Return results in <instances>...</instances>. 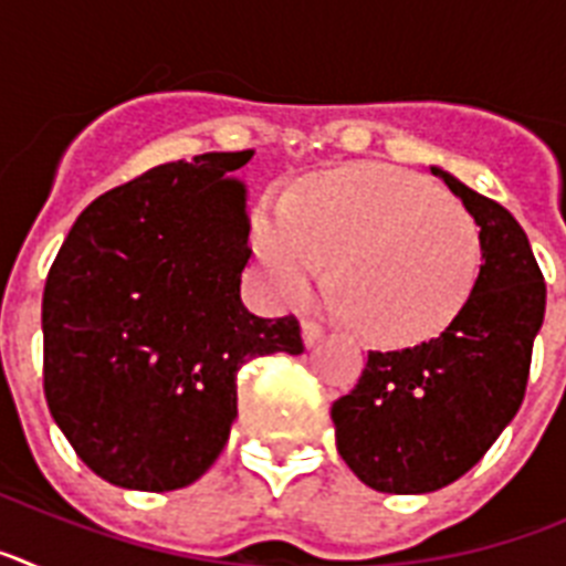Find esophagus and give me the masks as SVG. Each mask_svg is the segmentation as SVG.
I'll list each match as a JSON object with an SVG mask.
<instances>
[{
    "label": "esophagus",
    "instance_id": "esophagus-1",
    "mask_svg": "<svg viewBox=\"0 0 566 566\" xmlns=\"http://www.w3.org/2000/svg\"><path fill=\"white\" fill-rule=\"evenodd\" d=\"M300 332H303V343H306V348H312V345H317L319 339H323L326 328L319 326V323H314V319H303Z\"/></svg>",
    "mask_w": 566,
    "mask_h": 566
}]
</instances>
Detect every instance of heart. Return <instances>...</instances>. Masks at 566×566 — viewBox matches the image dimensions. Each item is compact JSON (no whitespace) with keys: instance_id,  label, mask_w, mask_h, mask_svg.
Instances as JSON below:
<instances>
[{"instance_id":"obj_1","label":"heart","mask_w":566,"mask_h":566,"mask_svg":"<svg viewBox=\"0 0 566 566\" xmlns=\"http://www.w3.org/2000/svg\"><path fill=\"white\" fill-rule=\"evenodd\" d=\"M254 249L274 294L303 303L326 280L359 332L385 345L433 337L476 283L479 227L431 181L385 164L319 178L254 214Z\"/></svg>"}]
</instances>
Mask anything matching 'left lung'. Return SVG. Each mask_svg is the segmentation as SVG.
Masks as SVG:
<instances>
[{
    "label": "left lung",
    "mask_w": 566,
    "mask_h": 566,
    "mask_svg": "<svg viewBox=\"0 0 566 566\" xmlns=\"http://www.w3.org/2000/svg\"><path fill=\"white\" fill-rule=\"evenodd\" d=\"M479 227L482 266L442 334L368 352L354 391L332 405L337 451L379 493H431L464 476L516 417L547 286L530 240L502 203L431 167Z\"/></svg>",
    "instance_id": "8db88e82"
}]
</instances>
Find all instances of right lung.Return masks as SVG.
Masks as SVG:
<instances>
[{
    "instance_id": "add662e5",
    "label": "right lung",
    "mask_w": 566,
    "mask_h": 566,
    "mask_svg": "<svg viewBox=\"0 0 566 566\" xmlns=\"http://www.w3.org/2000/svg\"><path fill=\"white\" fill-rule=\"evenodd\" d=\"M243 153H203L109 189L59 249L42 297L44 399L104 482L164 493L201 479L238 417V371L303 354L297 317L240 300Z\"/></svg>"
}]
</instances>
